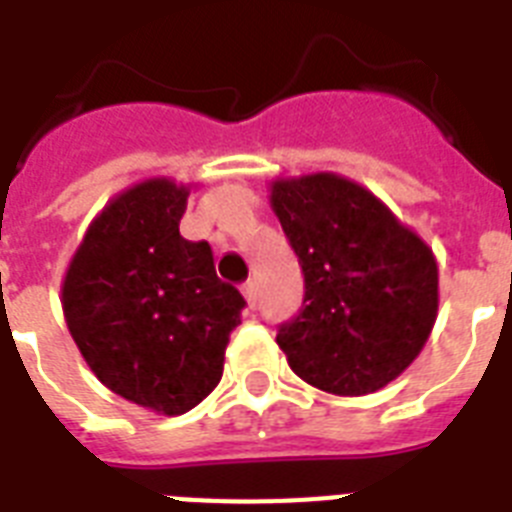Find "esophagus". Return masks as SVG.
<instances>
[{"instance_id": "esophagus-1", "label": "esophagus", "mask_w": 512, "mask_h": 512, "mask_svg": "<svg viewBox=\"0 0 512 512\" xmlns=\"http://www.w3.org/2000/svg\"><path fill=\"white\" fill-rule=\"evenodd\" d=\"M241 295H244V300H247L249 308H255L257 305V287H255V281L249 279L241 284Z\"/></svg>"}]
</instances>
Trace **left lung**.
Returning <instances> with one entry per match:
<instances>
[{"label":"left lung","instance_id":"left-lung-1","mask_svg":"<svg viewBox=\"0 0 512 512\" xmlns=\"http://www.w3.org/2000/svg\"><path fill=\"white\" fill-rule=\"evenodd\" d=\"M268 199L305 276L303 311L276 335L292 372L335 396L385 388L436 324L433 249L337 172L276 177Z\"/></svg>","mask_w":512,"mask_h":512}]
</instances>
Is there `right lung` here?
I'll return each mask as SVG.
<instances>
[{
  "mask_svg": "<svg viewBox=\"0 0 512 512\" xmlns=\"http://www.w3.org/2000/svg\"><path fill=\"white\" fill-rule=\"evenodd\" d=\"M193 183L146 177L92 217L60 284L76 348L108 390L164 417L223 377L244 297L217 279L207 241L180 236Z\"/></svg>",
  "mask_w": 512,
  "mask_h": 512,
  "instance_id": "1",
  "label": "right lung"
}]
</instances>
